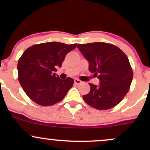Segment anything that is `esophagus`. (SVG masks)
Here are the masks:
<instances>
[{
	"label": "esophagus",
	"mask_w": 150,
	"mask_h": 150,
	"mask_svg": "<svg viewBox=\"0 0 150 150\" xmlns=\"http://www.w3.org/2000/svg\"><path fill=\"white\" fill-rule=\"evenodd\" d=\"M74 82H75V84H76V85H80V84L82 83V81L78 80V79H75V80H74Z\"/></svg>",
	"instance_id": "esophagus-1"
}]
</instances>
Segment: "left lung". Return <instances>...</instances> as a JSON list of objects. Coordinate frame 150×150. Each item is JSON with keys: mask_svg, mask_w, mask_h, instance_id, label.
<instances>
[{"mask_svg": "<svg viewBox=\"0 0 150 150\" xmlns=\"http://www.w3.org/2000/svg\"><path fill=\"white\" fill-rule=\"evenodd\" d=\"M89 62V70L99 80V85L89 83L90 91L82 96L89 106L99 110L114 107L128 93L133 73L126 55L113 44L94 42L78 44Z\"/></svg>", "mask_w": 150, "mask_h": 150, "instance_id": "left-lung-1", "label": "left lung"}]
</instances>
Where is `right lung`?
<instances>
[{
    "label": "right lung",
    "mask_w": 150,
    "mask_h": 150,
    "mask_svg": "<svg viewBox=\"0 0 150 150\" xmlns=\"http://www.w3.org/2000/svg\"><path fill=\"white\" fill-rule=\"evenodd\" d=\"M77 44L53 42L36 44L26 49L18 63V80L27 95L41 106L61 101L73 87V78L61 80L55 73L65 56Z\"/></svg>",
    "instance_id": "obj_1"
}]
</instances>
